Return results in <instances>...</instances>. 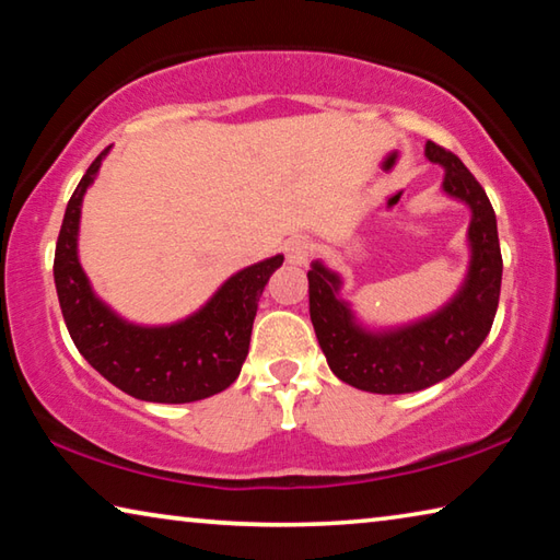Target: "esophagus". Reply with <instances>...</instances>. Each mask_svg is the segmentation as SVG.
Masks as SVG:
<instances>
[{"label": "esophagus", "instance_id": "esophagus-1", "mask_svg": "<svg viewBox=\"0 0 560 560\" xmlns=\"http://www.w3.org/2000/svg\"><path fill=\"white\" fill-rule=\"evenodd\" d=\"M287 259H289V264H296V267H306L311 259V242L303 240V236H299V240H291L287 244Z\"/></svg>", "mask_w": 560, "mask_h": 560}]
</instances>
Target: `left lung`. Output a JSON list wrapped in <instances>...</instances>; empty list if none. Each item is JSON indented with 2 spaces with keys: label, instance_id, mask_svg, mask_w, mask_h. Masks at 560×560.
I'll return each mask as SVG.
<instances>
[{
  "label": "left lung",
  "instance_id": "8db88e82",
  "mask_svg": "<svg viewBox=\"0 0 560 560\" xmlns=\"http://www.w3.org/2000/svg\"><path fill=\"white\" fill-rule=\"evenodd\" d=\"M424 158L444 167L442 192L469 207V264L452 299L407 324L371 326L340 296L343 277L324 259L311 261L308 311L318 346L336 377L365 393L402 395L444 381L477 353L497 316L504 264L489 197L450 150L430 140Z\"/></svg>",
  "mask_w": 560,
  "mask_h": 560
}]
</instances>
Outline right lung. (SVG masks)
<instances>
[{
	"label": "right lung",
	"instance_id": "add662e5",
	"mask_svg": "<svg viewBox=\"0 0 560 560\" xmlns=\"http://www.w3.org/2000/svg\"><path fill=\"white\" fill-rule=\"evenodd\" d=\"M108 150L81 177L56 242L54 281L66 328L89 365L130 397L165 405L205 400L240 377L259 296L283 254L232 273L200 308L173 324L145 326L120 316L93 291L79 259L83 195Z\"/></svg>",
	"mask_w": 560,
	"mask_h": 560
}]
</instances>
